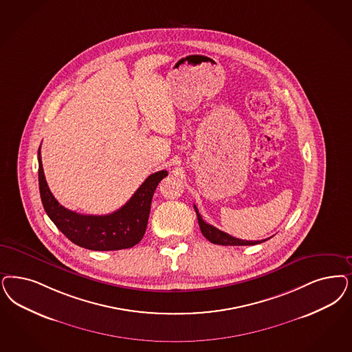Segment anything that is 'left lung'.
Returning <instances> with one entry per match:
<instances>
[{
	"label": "left lung",
	"instance_id": "left-lung-1",
	"mask_svg": "<svg viewBox=\"0 0 352 352\" xmlns=\"http://www.w3.org/2000/svg\"><path fill=\"white\" fill-rule=\"evenodd\" d=\"M196 216H197V221H199V226L200 230L203 232V235L206 236V239L210 243L214 244H221V245H255V244H260V243L265 242L267 239H263V241H243V239H238L229 235L228 232L219 230L217 228L206 223L203 217L200 216L199 210L196 206H194Z\"/></svg>",
	"mask_w": 352,
	"mask_h": 352
}]
</instances>
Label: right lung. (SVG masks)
I'll use <instances>...</instances> for the list:
<instances>
[{"label":"right lung","mask_w":352,"mask_h":352,"mask_svg":"<svg viewBox=\"0 0 352 352\" xmlns=\"http://www.w3.org/2000/svg\"><path fill=\"white\" fill-rule=\"evenodd\" d=\"M37 160L38 188L44 209L49 219L74 244L92 251H117L133 247L142 241L146 232L152 197L158 183L168 175L166 170L151 174L118 210L104 216H88L69 210L56 200L45 181L40 148Z\"/></svg>","instance_id":"obj_1"}]
</instances>
